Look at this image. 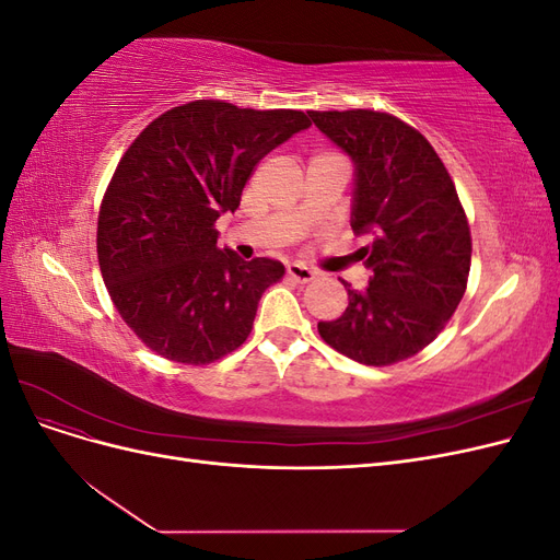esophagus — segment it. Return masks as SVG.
<instances>
[{
	"mask_svg": "<svg viewBox=\"0 0 560 560\" xmlns=\"http://www.w3.org/2000/svg\"><path fill=\"white\" fill-rule=\"evenodd\" d=\"M287 276H290L296 282H311V280L317 278V270L303 266L299 261H292V264H287Z\"/></svg>",
	"mask_w": 560,
	"mask_h": 560,
	"instance_id": "1",
	"label": "esophagus"
}]
</instances>
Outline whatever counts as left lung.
Instances as JSON below:
<instances>
[{
	"label": "left lung",
	"mask_w": 560,
	"mask_h": 560,
	"mask_svg": "<svg viewBox=\"0 0 560 560\" xmlns=\"http://www.w3.org/2000/svg\"><path fill=\"white\" fill-rule=\"evenodd\" d=\"M350 156V226L369 235L364 290L348 282V308L317 322L325 341L366 366L401 362L432 343L460 303L471 238L455 184L432 144L399 118L371 112H308Z\"/></svg>",
	"instance_id": "1"
}]
</instances>
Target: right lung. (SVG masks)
<instances>
[{"instance_id": "add662e5", "label": "right lung", "mask_w": 560, "mask_h": 560, "mask_svg": "<svg viewBox=\"0 0 560 560\" xmlns=\"http://www.w3.org/2000/svg\"><path fill=\"white\" fill-rule=\"evenodd\" d=\"M306 128L303 112L196 100L124 154L97 217V261L116 311L161 358L210 364L245 343L284 266L217 247L214 222L241 206L254 165Z\"/></svg>"}]
</instances>
